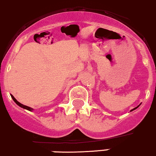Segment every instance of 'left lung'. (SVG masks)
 <instances>
[{"label":"left lung","mask_w":156,"mask_h":156,"mask_svg":"<svg viewBox=\"0 0 156 156\" xmlns=\"http://www.w3.org/2000/svg\"><path fill=\"white\" fill-rule=\"evenodd\" d=\"M140 105H141V104H139V105H138V107H135V108H134V109H132V110H131V111H133V110H135V109H136L137 108H138V107H139V106H140Z\"/></svg>","instance_id":"8db88e82"}]
</instances>
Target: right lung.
Masks as SVG:
<instances>
[{"mask_svg": "<svg viewBox=\"0 0 156 156\" xmlns=\"http://www.w3.org/2000/svg\"><path fill=\"white\" fill-rule=\"evenodd\" d=\"M10 95H11L12 98L13 99V101H14L15 102V104H16L17 105H18V106H19V107H21V108H23V109H27V110L30 111V112H32V111H33V109H32V108H31V107H27V106H26V105H23V104H20V102H18V101H17L16 99L15 98V97L13 96L12 95H11V94H10Z\"/></svg>", "mask_w": 156, "mask_h": 156, "instance_id": "add662e5", "label": "right lung"}]
</instances>
